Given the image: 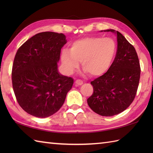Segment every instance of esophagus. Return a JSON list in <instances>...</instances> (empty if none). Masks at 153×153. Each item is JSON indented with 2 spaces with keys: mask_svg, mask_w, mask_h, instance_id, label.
Listing matches in <instances>:
<instances>
[{
  "mask_svg": "<svg viewBox=\"0 0 153 153\" xmlns=\"http://www.w3.org/2000/svg\"><path fill=\"white\" fill-rule=\"evenodd\" d=\"M75 83H76V84L77 85H82V84L83 83V81L80 80V79H77V80H76V82H75Z\"/></svg>",
  "mask_w": 153,
  "mask_h": 153,
  "instance_id": "obj_1",
  "label": "esophagus"
}]
</instances>
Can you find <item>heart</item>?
<instances>
[{
  "mask_svg": "<svg viewBox=\"0 0 153 153\" xmlns=\"http://www.w3.org/2000/svg\"><path fill=\"white\" fill-rule=\"evenodd\" d=\"M116 52V45L112 38L87 37L74 41L70 50L63 48L60 60L63 70L68 75L74 74L82 61L84 72L100 76L109 70Z\"/></svg>",
  "mask_w": 153,
  "mask_h": 153,
  "instance_id": "obj_1",
  "label": "heart"
}]
</instances>
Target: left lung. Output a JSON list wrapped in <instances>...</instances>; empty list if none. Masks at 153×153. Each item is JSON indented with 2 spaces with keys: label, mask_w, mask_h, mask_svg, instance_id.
I'll return each mask as SVG.
<instances>
[{
  "label": "left lung",
  "mask_w": 153,
  "mask_h": 153,
  "mask_svg": "<svg viewBox=\"0 0 153 153\" xmlns=\"http://www.w3.org/2000/svg\"><path fill=\"white\" fill-rule=\"evenodd\" d=\"M103 31L116 35V55L109 70L91 82L93 93L87 104L98 114L112 116L122 112L134 100L141 69L135 48L125 37L114 30Z\"/></svg>",
  "instance_id": "1"
}]
</instances>
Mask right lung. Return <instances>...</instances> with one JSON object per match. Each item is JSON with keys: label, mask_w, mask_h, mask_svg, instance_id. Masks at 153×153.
I'll list each match as a JSON object with an SVG mask.
<instances>
[{"label": "right lung", "mask_w": 153, "mask_h": 153, "mask_svg": "<svg viewBox=\"0 0 153 153\" xmlns=\"http://www.w3.org/2000/svg\"><path fill=\"white\" fill-rule=\"evenodd\" d=\"M67 43L63 33H37L19 48L12 66V86L23 110L37 118L59 110L74 79L58 69L61 48Z\"/></svg>", "instance_id": "1"}]
</instances>
